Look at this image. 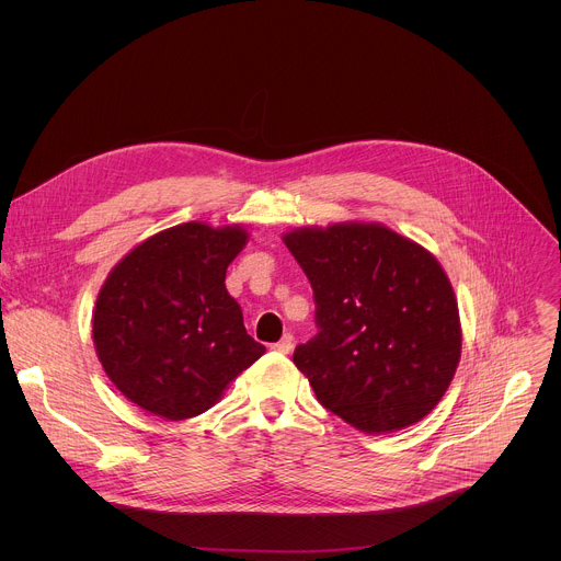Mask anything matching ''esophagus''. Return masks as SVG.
I'll use <instances>...</instances> for the list:
<instances>
[{
	"mask_svg": "<svg viewBox=\"0 0 561 561\" xmlns=\"http://www.w3.org/2000/svg\"><path fill=\"white\" fill-rule=\"evenodd\" d=\"M275 353H290V348H293V335L290 333H284V337L279 340V342H275L273 346H271Z\"/></svg>",
	"mask_w": 561,
	"mask_h": 561,
	"instance_id": "esophagus-1",
	"label": "esophagus"
}]
</instances>
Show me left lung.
<instances>
[{"instance_id":"1","label":"left lung","mask_w":561,"mask_h":561,"mask_svg":"<svg viewBox=\"0 0 561 561\" xmlns=\"http://www.w3.org/2000/svg\"><path fill=\"white\" fill-rule=\"evenodd\" d=\"M282 239L314 295L319 333L293 362L319 404L370 435L424 420L461 357L457 299L435 255L375 221Z\"/></svg>"}]
</instances>
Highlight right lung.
Instances as JSON below:
<instances>
[{"instance_id": "1", "label": "right lung", "mask_w": 561, "mask_h": 561, "mask_svg": "<svg viewBox=\"0 0 561 561\" xmlns=\"http://www.w3.org/2000/svg\"><path fill=\"white\" fill-rule=\"evenodd\" d=\"M247 242L239 224L186 221L148 237L108 273L93 344L128 402L171 422L202 415L266 353L224 284Z\"/></svg>"}]
</instances>
